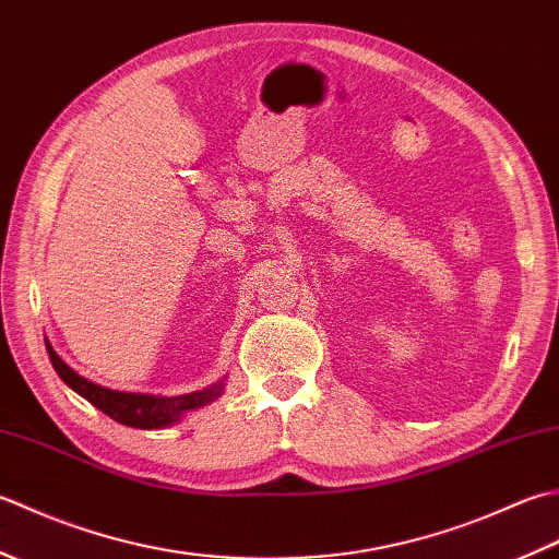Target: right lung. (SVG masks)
<instances>
[{"instance_id": "obj_1", "label": "right lung", "mask_w": 559, "mask_h": 559, "mask_svg": "<svg viewBox=\"0 0 559 559\" xmlns=\"http://www.w3.org/2000/svg\"><path fill=\"white\" fill-rule=\"evenodd\" d=\"M47 355H50V362L59 379L74 389L79 396L93 403L98 411L110 415L112 420L122 423L127 427H139V430H156V427H168L182 418L187 411H194L206 406L213 399L221 396L223 382L213 384L204 391H194V394H182V396H153V394H129V391H115L105 389L100 384L88 382L86 377L71 370V367L59 358L50 341H45Z\"/></svg>"}]
</instances>
